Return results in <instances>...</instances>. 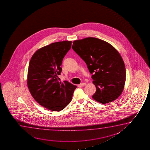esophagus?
I'll return each mask as SVG.
<instances>
[{
	"mask_svg": "<svg viewBox=\"0 0 150 150\" xmlns=\"http://www.w3.org/2000/svg\"><path fill=\"white\" fill-rule=\"evenodd\" d=\"M86 83H85V82H83V83H81V84H80V86H86Z\"/></svg>",
	"mask_w": 150,
	"mask_h": 150,
	"instance_id": "1",
	"label": "esophagus"
}]
</instances>
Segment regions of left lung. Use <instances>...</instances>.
Masks as SVG:
<instances>
[{
    "label": "left lung",
    "instance_id": "left-lung-1",
    "mask_svg": "<svg viewBox=\"0 0 150 150\" xmlns=\"http://www.w3.org/2000/svg\"><path fill=\"white\" fill-rule=\"evenodd\" d=\"M72 49L87 65L92 74L96 91L92 96L106 104L120 95L125 82V65L120 54L106 41L88 37L73 42Z\"/></svg>",
    "mask_w": 150,
    "mask_h": 150
}]
</instances>
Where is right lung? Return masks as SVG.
I'll list each match as a JSON object with an SVG mask.
<instances>
[{
  "label": "right lung",
  "mask_w": 150,
  "mask_h": 150,
  "mask_svg": "<svg viewBox=\"0 0 150 150\" xmlns=\"http://www.w3.org/2000/svg\"><path fill=\"white\" fill-rule=\"evenodd\" d=\"M71 41L52 43L38 50L29 63L27 84L35 100L51 111H62L72 100L77 86L67 81L59 82L62 62Z\"/></svg>",
  "instance_id": "obj_1"
}]
</instances>
